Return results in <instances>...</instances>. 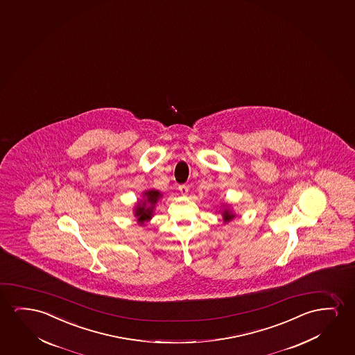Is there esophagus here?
<instances>
[{
    "instance_id": "esophagus-1",
    "label": "esophagus",
    "mask_w": 355,
    "mask_h": 355,
    "mask_svg": "<svg viewBox=\"0 0 355 355\" xmlns=\"http://www.w3.org/2000/svg\"><path fill=\"white\" fill-rule=\"evenodd\" d=\"M179 191H180L181 195L186 196L189 193V187L186 185H180L179 186Z\"/></svg>"
}]
</instances>
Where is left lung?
I'll list each match as a JSON object with an SVG mask.
<instances>
[{
    "mask_svg": "<svg viewBox=\"0 0 355 355\" xmlns=\"http://www.w3.org/2000/svg\"><path fill=\"white\" fill-rule=\"evenodd\" d=\"M224 208L225 209L221 210V215H223V219H224L225 223H229V221L235 218V214L231 211L229 207H224Z\"/></svg>",
    "mask_w": 355,
    "mask_h": 355,
    "instance_id": "obj_1",
    "label": "left lung"
}]
</instances>
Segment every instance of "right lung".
<instances>
[{
    "mask_svg": "<svg viewBox=\"0 0 355 355\" xmlns=\"http://www.w3.org/2000/svg\"><path fill=\"white\" fill-rule=\"evenodd\" d=\"M162 197V193L157 190H147L144 192V200H140L135 207V216L139 224L145 225L153 216L157 202Z\"/></svg>",
    "mask_w": 355,
    "mask_h": 355,
    "instance_id": "1",
    "label": "right lung"
}]
</instances>
